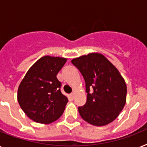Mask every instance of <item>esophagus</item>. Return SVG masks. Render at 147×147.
<instances>
[{"instance_id": "1", "label": "esophagus", "mask_w": 147, "mask_h": 147, "mask_svg": "<svg viewBox=\"0 0 147 147\" xmlns=\"http://www.w3.org/2000/svg\"><path fill=\"white\" fill-rule=\"evenodd\" d=\"M74 96H75V92H72L71 94V98H74Z\"/></svg>"}]
</instances>
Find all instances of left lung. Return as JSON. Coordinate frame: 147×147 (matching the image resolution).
Listing matches in <instances>:
<instances>
[{"instance_id":"8db88e82","label":"left lung","mask_w":147,"mask_h":147,"mask_svg":"<svg viewBox=\"0 0 147 147\" xmlns=\"http://www.w3.org/2000/svg\"><path fill=\"white\" fill-rule=\"evenodd\" d=\"M71 62L85 82L87 101L78 108L81 117L95 126L111 123L126 102L127 87L121 74L103 55L97 53L84 55Z\"/></svg>"}]
</instances>
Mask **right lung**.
<instances>
[{
	"mask_svg": "<svg viewBox=\"0 0 147 147\" xmlns=\"http://www.w3.org/2000/svg\"><path fill=\"white\" fill-rule=\"evenodd\" d=\"M65 62L63 57H41L28 69L19 86V104L35 122L51 123L63 115L69 100L61 93V82L57 75Z\"/></svg>",
	"mask_w": 147,
	"mask_h": 147,
	"instance_id": "1",
	"label": "right lung"
}]
</instances>
